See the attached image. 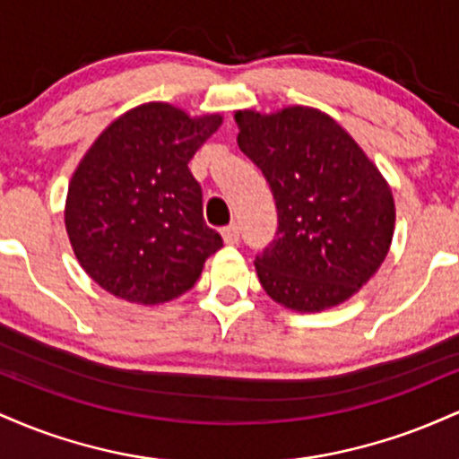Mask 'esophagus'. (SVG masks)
<instances>
[{"mask_svg":"<svg viewBox=\"0 0 459 459\" xmlns=\"http://www.w3.org/2000/svg\"><path fill=\"white\" fill-rule=\"evenodd\" d=\"M222 237L224 244H237V241H239V226L229 224L226 229H222Z\"/></svg>","mask_w":459,"mask_h":459,"instance_id":"obj_1","label":"esophagus"}]
</instances>
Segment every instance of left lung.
<instances>
[{"mask_svg":"<svg viewBox=\"0 0 459 459\" xmlns=\"http://www.w3.org/2000/svg\"><path fill=\"white\" fill-rule=\"evenodd\" d=\"M237 144L259 166L278 209V230L255 267L267 296L315 313L345 302L386 259L394 203L365 151L313 108L235 114Z\"/></svg>","mask_w":459,"mask_h":459,"instance_id":"obj_1","label":"left lung"}]
</instances>
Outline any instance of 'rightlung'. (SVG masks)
Here are the masks:
<instances>
[{
	"instance_id": "obj_1",
	"label": "right lung",
	"mask_w": 459,
	"mask_h": 459,
	"mask_svg": "<svg viewBox=\"0 0 459 459\" xmlns=\"http://www.w3.org/2000/svg\"><path fill=\"white\" fill-rule=\"evenodd\" d=\"M220 125V114L189 118L170 103H146L94 140L68 183L65 224L99 287L135 304L194 287L222 237L204 224L187 163Z\"/></svg>"
}]
</instances>
